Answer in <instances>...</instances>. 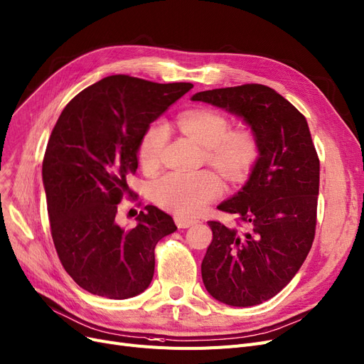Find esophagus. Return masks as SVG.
<instances>
[{"instance_id":"34e87169","label":"esophagus","mask_w":364,"mask_h":364,"mask_svg":"<svg viewBox=\"0 0 364 364\" xmlns=\"http://www.w3.org/2000/svg\"><path fill=\"white\" fill-rule=\"evenodd\" d=\"M175 223H177V226L181 228V230H184V228H189V226L195 225L196 220L187 219V218H183V216H177V218H175Z\"/></svg>"}]
</instances>
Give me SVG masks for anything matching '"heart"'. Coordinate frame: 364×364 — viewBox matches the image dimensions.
<instances>
[{"label":"heart","instance_id":"1","mask_svg":"<svg viewBox=\"0 0 364 364\" xmlns=\"http://www.w3.org/2000/svg\"><path fill=\"white\" fill-rule=\"evenodd\" d=\"M180 129L205 146L208 164L216 168L226 180L238 183L246 178L258 159V141L247 129L230 130V121L220 112L211 109L186 111L178 118ZM166 141V127L154 123L148 127L139 144V159L144 166H156ZM223 184L213 171L168 172L151 184L156 203L181 216H195L204 207L219 198Z\"/></svg>","mask_w":364,"mask_h":364}]
</instances>
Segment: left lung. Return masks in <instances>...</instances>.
<instances>
[{
	"mask_svg": "<svg viewBox=\"0 0 364 364\" xmlns=\"http://www.w3.org/2000/svg\"><path fill=\"white\" fill-rule=\"evenodd\" d=\"M243 118L258 141L250 178L218 208L237 228L210 220L213 240L200 265L207 291L237 307L274 297L297 274L312 247L319 192V159L304 115L261 84L196 92Z\"/></svg>",
	"mask_w": 364,
	"mask_h": 364,
	"instance_id": "left-lung-1",
	"label": "left lung"
}]
</instances>
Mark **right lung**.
<instances>
[{"instance_id":"add662e5","label":"right lung","mask_w":364,"mask_h":364,"mask_svg":"<svg viewBox=\"0 0 364 364\" xmlns=\"http://www.w3.org/2000/svg\"><path fill=\"white\" fill-rule=\"evenodd\" d=\"M193 88L114 75L80 91L63 109L43 157L50 234L64 270L100 297L124 300L144 292L154 274V249L172 234V218L146 205L138 225L115 216L127 175L138 169L145 130Z\"/></svg>"}]
</instances>
